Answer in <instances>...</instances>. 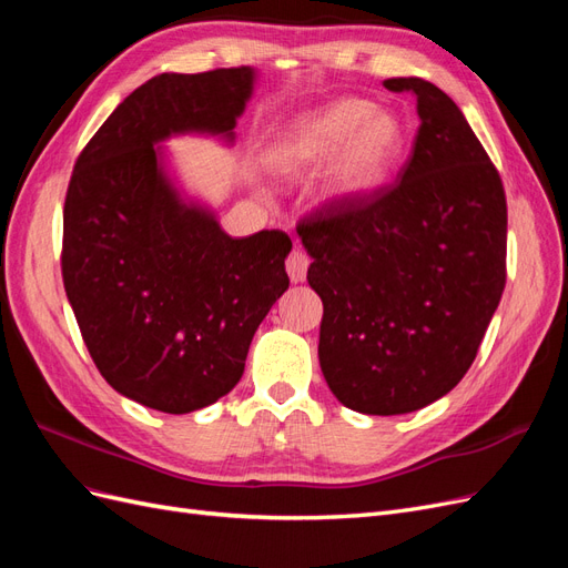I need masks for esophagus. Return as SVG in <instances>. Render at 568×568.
Listing matches in <instances>:
<instances>
[{"mask_svg": "<svg viewBox=\"0 0 568 568\" xmlns=\"http://www.w3.org/2000/svg\"><path fill=\"white\" fill-rule=\"evenodd\" d=\"M307 265H311V261H307V255H305L301 248H294V251H291V253H288V257H286V272H288V280L294 282V284L305 282Z\"/></svg>", "mask_w": 568, "mask_h": 568, "instance_id": "esophagus-1", "label": "esophagus"}]
</instances>
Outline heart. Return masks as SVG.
<instances>
[{
	"label": "heart",
	"mask_w": 568,
	"mask_h": 568,
	"mask_svg": "<svg viewBox=\"0 0 568 568\" xmlns=\"http://www.w3.org/2000/svg\"><path fill=\"white\" fill-rule=\"evenodd\" d=\"M403 149L395 113L372 101L346 97L303 113L274 134L265 165L277 178H307L326 165L317 199L326 205L353 203L379 184Z\"/></svg>",
	"instance_id": "heart-1"
}]
</instances>
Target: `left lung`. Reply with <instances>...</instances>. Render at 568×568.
I'll use <instances>...</instances> for the list:
<instances>
[{"label":"left lung","mask_w":568,"mask_h":568,"mask_svg":"<svg viewBox=\"0 0 568 568\" xmlns=\"http://www.w3.org/2000/svg\"><path fill=\"white\" fill-rule=\"evenodd\" d=\"M419 130L395 184L298 222L322 298L320 367L363 415H405L450 393L505 291L503 180L455 101L422 78Z\"/></svg>","instance_id":"left-lung-1"}]
</instances>
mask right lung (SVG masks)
<instances>
[{
	"label": "right lung",
	"mask_w": 568,
	"mask_h": 568,
	"mask_svg": "<svg viewBox=\"0 0 568 568\" xmlns=\"http://www.w3.org/2000/svg\"><path fill=\"white\" fill-rule=\"evenodd\" d=\"M255 71L161 73L82 149L63 205V286L101 376L144 407L186 415L244 374L257 324L288 288V234L234 239L182 196L161 146L178 134L234 142Z\"/></svg>",
	"instance_id": "obj_1"
}]
</instances>
